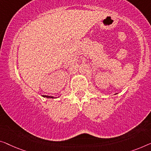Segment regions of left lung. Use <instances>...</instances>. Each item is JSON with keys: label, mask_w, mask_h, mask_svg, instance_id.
<instances>
[{"label": "left lung", "mask_w": 151, "mask_h": 151, "mask_svg": "<svg viewBox=\"0 0 151 151\" xmlns=\"http://www.w3.org/2000/svg\"><path fill=\"white\" fill-rule=\"evenodd\" d=\"M116 94H117V93H115V95H116Z\"/></svg>", "instance_id": "8db88e82"}]
</instances>
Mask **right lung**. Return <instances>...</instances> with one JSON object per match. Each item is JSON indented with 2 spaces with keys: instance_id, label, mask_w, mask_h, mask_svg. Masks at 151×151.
Masks as SVG:
<instances>
[{
  "instance_id": "1",
  "label": "right lung",
  "mask_w": 151,
  "mask_h": 151,
  "mask_svg": "<svg viewBox=\"0 0 151 151\" xmlns=\"http://www.w3.org/2000/svg\"><path fill=\"white\" fill-rule=\"evenodd\" d=\"M43 98H54L53 96H42Z\"/></svg>"
}]
</instances>
